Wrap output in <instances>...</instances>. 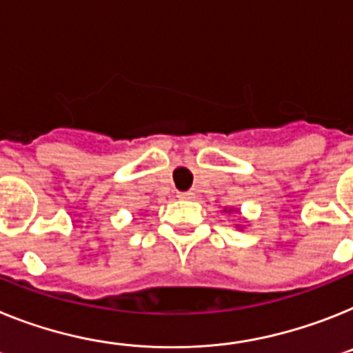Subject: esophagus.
I'll list each match as a JSON object with an SVG mask.
<instances>
[{"label":"esophagus","mask_w":353,"mask_h":353,"mask_svg":"<svg viewBox=\"0 0 353 353\" xmlns=\"http://www.w3.org/2000/svg\"><path fill=\"white\" fill-rule=\"evenodd\" d=\"M194 196V192L192 191H183V192H179V198H182V200H189V198Z\"/></svg>","instance_id":"esophagus-1"}]
</instances>
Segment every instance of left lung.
Wrapping results in <instances>:
<instances>
[{"label":"left lung","mask_w":353,"mask_h":353,"mask_svg":"<svg viewBox=\"0 0 353 353\" xmlns=\"http://www.w3.org/2000/svg\"><path fill=\"white\" fill-rule=\"evenodd\" d=\"M225 212L232 214V212H237V209H225Z\"/></svg>","instance_id":"left-lung-1"}]
</instances>
